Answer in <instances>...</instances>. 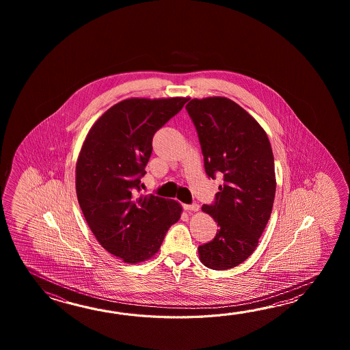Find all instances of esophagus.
<instances>
[{"mask_svg":"<svg viewBox=\"0 0 350 350\" xmlns=\"http://www.w3.org/2000/svg\"><path fill=\"white\" fill-rule=\"evenodd\" d=\"M199 204H196V202H193V204H184V208L187 210V211H198L199 210Z\"/></svg>","mask_w":350,"mask_h":350,"instance_id":"esophagus-1","label":"esophagus"}]
</instances>
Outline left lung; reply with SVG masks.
<instances>
[{
	"instance_id": "8db88e82",
	"label": "left lung",
	"mask_w": 350,
	"mask_h": 350,
	"mask_svg": "<svg viewBox=\"0 0 350 350\" xmlns=\"http://www.w3.org/2000/svg\"><path fill=\"white\" fill-rule=\"evenodd\" d=\"M186 111L199 136L208 178H223L214 202L202 205L219 231L199 246L205 267H238L256 249L275 198L274 157L268 136L247 112L226 97L193 98Z\"/></svg>"
}]
</instances>
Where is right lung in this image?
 <instances>
[{
	"label": "right lung",
	"mask_w": 350,
	"mask_h": 350,
	"mask_svg": "<svg viewBox=\"0 0 350 350\" xmlns=\"http://www.w3.org/2000/svg\"><path fill=\"white\" fill-rule=\"evenodd\" d=\"M189 98H129L113 105L91 127L76 164V193L97 241L136 264L159 252L181 206L140 195L152 137Z\"/></svg>",
	"instance_id": "add662e5"
}]
</instances>
